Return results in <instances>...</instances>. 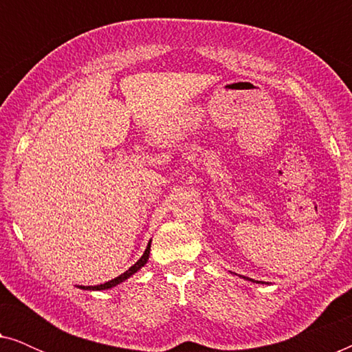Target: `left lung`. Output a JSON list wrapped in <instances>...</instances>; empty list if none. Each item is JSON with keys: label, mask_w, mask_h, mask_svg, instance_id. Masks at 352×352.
<instances>
[{"label": "left lung", "mask_w": 352, "mask_h": 352, "mask_svg": "<svg viewBox=\"0 0 352 352\" xmlns=\"http://www.w3.org/2000/svg\"><path fill=\"white\" fill-rule=\"evenodd\" d=\"M261 283H263V282H261Z\"/></svg>", "instance_id": "left-lung-1"}]
</instances>
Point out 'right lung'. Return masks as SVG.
Instances as JSON below:
<instances>
[{"instance_id":"obj_1","label":"right lung","mask_w":352,"mask_h":352,"mask_svg":"<svg viewBox=\"0 0 352 352\" xmlns=\"http://www.w3.org/2000/svg\"><path fill=\"white\" fill-rule=\"evenodd\" d=\"M148 253H151V242H148L147 248H146V252H144L142 256L139 258V261H138V263H134L133 266L129 267L126 272H123L122 276H118V277L112 278V280H109V282H105V283H100V285H91V287H86V290H107V288H112V287H115V285H118L120 282L126 280L128 277H131L134 272H138L139 269H141V267L144 266V264L147 263V259H148ZM81 288H85V287H81Z\"/></svg>"}]
</instances>
